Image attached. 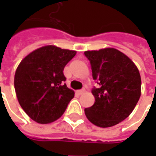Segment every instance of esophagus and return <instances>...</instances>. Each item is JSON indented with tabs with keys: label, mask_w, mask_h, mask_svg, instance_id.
I'll return each instance as SVG.
<instances>
[{
	"label": "esophagus",
	"mask_w": 156,
	"mask_h": 156,
	"mask_svg": "<svg viewBox=\"0 0 156 156\" xmlns=\"http://www.w3.org/2000/svg\"><path fill=\"white\" fill-rule=\"evenodd\" d=\"M84 92H85L84 89H81V90H78V91H77V94H78V95H82L83 93H84Z\"/></svg>",
	"instance_id": "esophagus-1"
}]
</instances>
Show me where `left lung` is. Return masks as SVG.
I'll return each mask as SVG.
<instances>
[{"mask_svg": "<svg viewBox=\"0 0 156 156\" xmlns=\"http://www.w3.org/2000/svg\"><path fill=\"white\" fill-rule=\"evenodd\" d=\"M93 78L99 85L94 88V105L86 108L88 120L101 128L112 127L134 110L141 94V78L134 62L113 48L85 51Z\"/></svg>", "mask_w": 156, "mask_h": 156, "instance_id": "obj_1", "label": "left lung"}]
</instances>
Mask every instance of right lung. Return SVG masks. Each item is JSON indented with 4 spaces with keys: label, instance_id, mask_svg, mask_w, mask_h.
I'll list each match as a JSON object with an SVG mask.
<instances>
[{
    "label": "right lung",
    "instance_id": "1",
    "mask_svg": "<svg viewBox=\"0 0 156 156\" xmlns=\"http://www.w3.org/2000/svg\"><path fill=\"white\" fill-rule=\"evenodd\" d=\"M77 51L48 45L23 58L16 68L14 87L26 114L39 124H50L63 115L74 91L67 87L63 69Z\"/></svg>",
    "mask_w": 156,
    "mask_h": 156
}]
</instances>
